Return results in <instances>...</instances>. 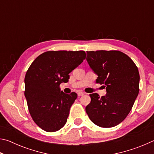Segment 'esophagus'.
<instances>
[{
  "mask_svg": "<svg viewBox=\"0 0 154 154\" xmlns=\"http://www.w3.org/2000/svg\"><path fill=\"white\" fill-rule=\"evenodd\" d=\"M77 95H78V96H83V95H84V93L83 92H79L77 93Z\"/></svg>",
  "mask_w": 154,
  "mask_h": 154,
  "instance_id": "34e87169",
  "label": "esophagus"
}]
</instances>
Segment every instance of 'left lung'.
I'll return each mask as SVG.
<instances>
[{"label":"left lung","mask_w":154,"mask_h":154,"mask_svg":"<svg viewBox=\"0 0 154 154\" xmlns=\"http://www.w3.org/2000/svg\"><path fill=\"white\" fill-rule=\"evenodd\" d=\"M87 61L98 75L96 83L106 88L105 96L90 94L85 111L94 124L116 126L130 113L139 92V72L132 60L118 50L87 51Z\"/></svg>","instance_id":"1"}]
</instances>
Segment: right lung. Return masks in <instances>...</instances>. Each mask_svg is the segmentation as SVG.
<instances>
[{
	"label": "right lung",
	"instance_id": "1",
	"mask_svg": "<svg viewBox=\"0 0 154 154\" xmlns=\"http://www.w3.org/2000/svg\"><path fill=\"white\" fill-rule=\"evenodd\" d=\"M85 58L84 51H48L38 56L26 73L24 95L33 121L46 132L58 131L66 123L77 97L60 91L69 73Z\"/></svg>",
	"mask_w": 154,
	"mask_h": 154
}]
</instances>
